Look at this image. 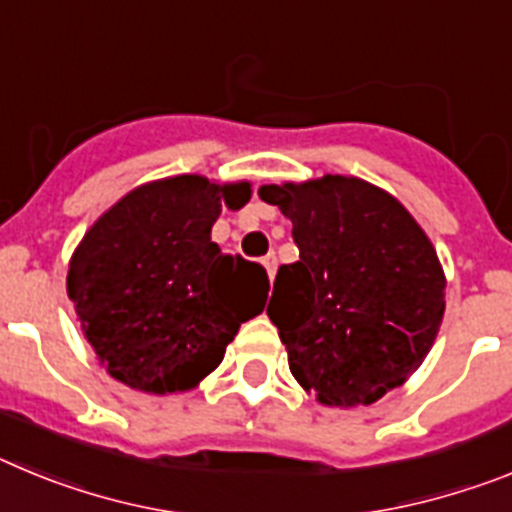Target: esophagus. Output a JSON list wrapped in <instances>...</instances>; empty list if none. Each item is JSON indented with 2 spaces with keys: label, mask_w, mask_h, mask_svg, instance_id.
<instances>
[{
  "label": "esophagus",
  "mask_w": 512,
  "mask_h": 512,
  "mask_svg": "<svg viewBox=\"0 0 512 512\" xmlns=\"http://www.w3.org/2000/svg\"><path fill=\"white\" fill-rule=\"evenodd\" d=\"M264 266H266V274H269V279H274V274H277V256H274V253L264 256Z\"/></svg>",
  "instance_id": "esophagus-1"
}]
</instances>
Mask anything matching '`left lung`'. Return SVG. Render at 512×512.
<instances>
[{
  "label": "left lung",
  "instance_id": "left-lung-1",
  "mask_svg": "<svg viewBox=\"0 0 512 512\" xmlns=\"http://www.w3.org/2000/svg\"><path fill=\"white\" fill-rule=\"evenodd\" d=\"M300 261L282 264L266 312L289 372L323 405H372L423 364L443 318L441 264L395 197L354 176L269 184Z\"/></svg>",
  "mask_w": 512,
  "mask_h": 512
}]
</instances>
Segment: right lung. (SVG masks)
Returning a JSON list of instances; mask_svg holds the SVG:
<instances>
[{
    "instance_id": "add662e5",
    "label": "right lung",
    "mask_w": 512,
    "mask_h": 512,
    "mask_svg": "<svg viewBox=\"0 0 512 512\" xmlns=\"http://www.w3.org/2000/svg\"><path fill=\"white\" fill-rule=\"evenodd\" d=\"M251 184L171 176L125 194L76 248L66 277L84 336L133 390L182 392L223 361L241 323L264 312L266 269L230 256L210 230Z\"/></svg>"
}]
</instances>
